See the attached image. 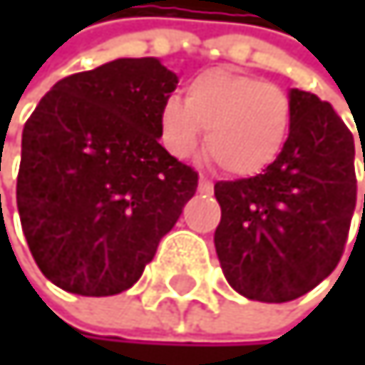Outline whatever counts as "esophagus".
<instances>
[{"label":"esophagus","mask_w":365,"mask_h":365,"mask_svg":"<svg viewBox=\"0 0 365 365\" xmlns=\"http://www.w3.org/2000/svg\"><path fill=\"white\" fill-rule=\"evenodd\" d=\"M215 190V184L210 179H205V177H199V192H203V195H210Z\"/></svg>","instance_id":"esophagus-1"}]
</instances>
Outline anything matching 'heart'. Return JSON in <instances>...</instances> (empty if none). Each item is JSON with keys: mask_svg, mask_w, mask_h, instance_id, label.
I'll list each match as a JSON object with an SVG mask.
<instances>
[{"mask_svg": "<svg viewBox=\"0 0 365 365\" xmlns=\"http://www.w3.org/2000/svg\"><path fill=\"white\" fill-rule=\"evenodd\" d=\"M203 135L205 155L232 177H254L282 153L291 129V101L282 87L234 69H205L160 107V138L186 160Z\"/></svg>", "mask_w": 365, "mask_h": 365, "instance_id": "b5f03b06", "label": "heart"}]
</instances>
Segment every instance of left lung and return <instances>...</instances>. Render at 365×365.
Listing matches in <instances>:
<instances>
[{"instance_id": "left-lung-1", "label": "left lung", "mask_w": 365, "mask_h": 365, "mask_svg": "<svg viewBox=\"0 0 365 365\" xmlns=\"http://www.w3.org/2000/svg\"><path fill=\"white\" fill-rule=\"evenodd\" d=\"M289 101L291 129L278 160L262 175L215 184L221 269L256 302L296 300L331 276L357 201L353 133L315 93L291 89Z\"/></svg>"}]
</instances>
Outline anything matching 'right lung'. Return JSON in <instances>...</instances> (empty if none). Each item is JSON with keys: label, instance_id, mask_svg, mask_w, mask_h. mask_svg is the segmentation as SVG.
<instances>
[{"label": "right lung", "instance_id": "add662e5", "mask_svg": "<svg viewBox=\"0 0 365 365\" xmlns=\"http://www.w3.org/2000/svg\"><path fill=\"white\" fill-rule=\"evenodd\" d=\"M177 74L115 58L58 81L21 135L17 207L43 276L78 296L131 289L192 199L199 175L160 144Z\"/></svg>", "mask_w": 365, "mask_h": 365}]
</instances>
